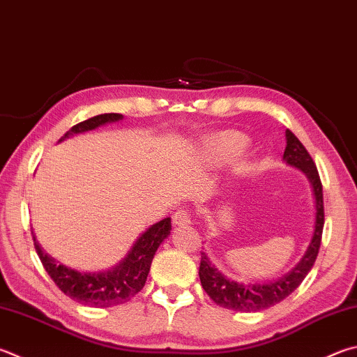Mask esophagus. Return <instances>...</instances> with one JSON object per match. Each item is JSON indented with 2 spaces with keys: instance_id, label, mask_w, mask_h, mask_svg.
<instances>
[{
  "instance_id": "obj_1",
  "label": "esophagus",
  "mask_w": 357,
  "mask_h": 357,
  "mask_svg": "<svg viewBox=\"0 0 357 357\" xmlns=\"http://www.w3.org/2000/svg\"><path fill=\"white\" fill-rule=\"evenodd\" d=\"M190 212L185 209H179L173 213V225L174 226H187L190 225Z\"/></svg>"
}]
</instances>
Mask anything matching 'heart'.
Here are the masks:
<instances>
[{"instance_id": "b5f03b06", "label": "heart", "mask_w": 357, "mask_h": 357, "mask_svg": "<svg viewBox=\"0 0 357 357\" xmlns=\"http://www.w3.org/2000/svg\"><path fill=\"white\" fill-rule=\"evenodd\" d=\"M246 146H248V139L243 134L236 131L215 134L207 139L204 144L206 153L215 160L236 158L245 151Z\"/></svg>"}]
</instances>
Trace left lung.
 I'll use <instances>...</instances> for the list:
<instances>
[{"label": "left lung", "mask_w": 357, "mask_h": 357, "mask_svg": "<svg viewBox=\"0 0 357 357\" xmlns=\"http://www.w3.org/2000/svg\"><path fill=\"white\" fill-rule=\"evenodd\" d=\"M286 140L287 145L286 150H284L282 159L289 165L298 168V170L306 174L310 187H312L315 199V226L312 238H310L306 252H304L301 261L295 265V268H291L287 275H284L280 280L262 284H243L229 280V278H226L213 267L204 252H201V264L198 271L201 286H203L206 294L211 296V300L222 307L237 310V312H259V310L275 306V304L286 300L291 291L300 286L310 268L314 267L317 255H319L323 225H325L321 181L310 154L303 146L301 142L296 139V135L289 131V129L286 131Z\"/></svg>", "instance_id": "1"}]
</instances>
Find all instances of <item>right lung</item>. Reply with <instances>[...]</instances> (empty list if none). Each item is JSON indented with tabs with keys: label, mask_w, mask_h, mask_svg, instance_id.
<instances>
[{
	"label": "right lung",
	"mask_w": 357,
	"mask_h": 357,
	"mask_svg": "<svg viewBox=\"0 0 357 357\" xmlns=\"http://www.w3.org/2000/svg\"><path fill=\"white\" fill-rule=\"evenodd\" d=\"M121 119V114H101L92 116V119L75 125L59 142L68 139L73 134L92 131L106 123L119 121ZM170 217L154 223L135 241L132 248L128 251L120 264H116L111 270L98 271V273H86V271L82 273V271L66 267L40 248L34 234H32V238H34L36 251L40 257L43 268L47 270L51 280L63 294L86 306L111 307L129 301L144 289L153 257L156 255L159 245L170 236Z\"/></svg>",
	"instance_id": "1"
}]
</instances>
